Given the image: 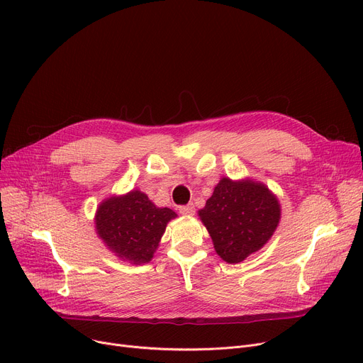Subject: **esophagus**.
I'll list each match as a JSON object with an SVG mask.
<instances>
[{
  "instance_id": "esophagus-1",
  "label": "esophagus",
  "mask_w": 363,
  "mask_h": 363,
  "mask_svg": "<svg viewBox=\"0 0 363 363\" xmlns=\"http://www.w3.org/2000/svg\"><path fill=\"white\" fill-rule=\"evenodd\" d=\"M179 213L184 216H193L196 213L194 204H186V206H181L179 207Z\"/></svg>"
}]
</instances>
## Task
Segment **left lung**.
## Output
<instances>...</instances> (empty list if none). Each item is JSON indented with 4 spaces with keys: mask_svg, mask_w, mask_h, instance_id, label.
Returning <instances> with one entry per match:
<instances>
[{
    "mask_svg": "<svg viewBox=\"0 0 363 363\" xmlns=\"http://www.w3.org/2000/svg\"><path fill=\"white\" fill-rule=\"evenodd\" d=\"M199 216L212 237L216 253L228 263H240L274 235L281 207L262 182L222 178Z\"/></svg>",
    "mask_w": 363,
    "mask_h": 363,
    "instance_id": "left-lung-1",
    "label": "left lung"
}]
</instances>
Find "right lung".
Wrapping results in <instances>:
<instances>
[{"mask_svg":"<svg viewBox=\"0 0 363 363\" xmlns=\"http://www.w3.org/2000/svg\"><path fill=\"white\" fill-rule=\"evenodd\" d=\"M177 213L169 207H157L147 194L133 191L106 199L95 213L99 237L119 259L132 264L148 263L159 247L169 220Z\"/></svg>","mask_w":363,"mask_h":363,"instance_id":"add662e5","label":"right lung"}]
</instances>
